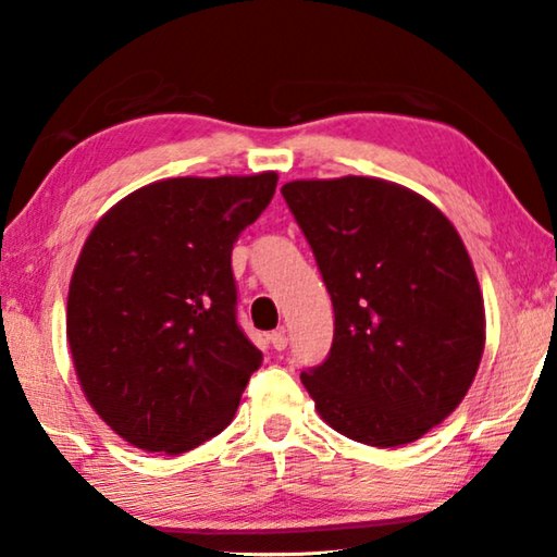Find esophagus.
Instances as JSON below:
<instances>
[{
    "mask_svg": "<svg viewBox=\"0 0 557 557\" xmlns=\"http://www.w3.org/2000/svg\"><path fill=\"white\" fill-rule=\"evenodd\" d=\"M268 342H270L272 348H275V351H285V348H287V334H285V329H277V332H272V334L268 336Z\"/></svg>",
    "mask_w": 557,
    "mask_h": 557,
    "instance_id": "obj_1",
    "label": "esophagus"
}]
</instances>
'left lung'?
<instances>
[{
    "instance_id": "8db88e82",
    "label": "left lung",
    "mask_w": 557,
    "mask_h": 557,
    "mask_svg": "<svg viewBox=\"0 0 557 557\" xmlns=\"http://www.w3.org/2000/svg\"><path fill=\"white\" fill-rule=\"evenodd\" d=\"M282 196L334 305L332 351L301 383L348 440L410 445L465 400L484 354L465 243L435 203L385 178H299Z\"/></svg>"
}]
</instances>
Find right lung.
<instances>
[{"mask_svg": "<svg viewBox=\"0 0 557 557\" xmlns=\"http://www.w3.org/2000/svg\"><path fill=\"white\" fill-rule=\"evenodd\" d=\"M277 174L176 176L102 215L75 262L65 336L90 408L145 451L228 428L262 354L235 322L231 250Z\"/></svg>", "mask_w": 557, "mask_h": 557, "instance_id": "obj_1", "label": "right lung"}]
</instances>
